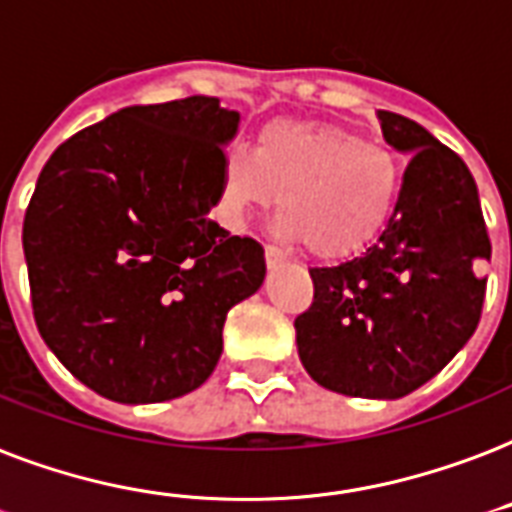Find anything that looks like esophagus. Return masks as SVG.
<instances>
[{
	"instance_id": "34e87169",
	"label": "esophagus",
	"mask_w": 512,
	"mask_h": 512,
	"mask_svg": "<svg viewBox=\"0 0 512 512\" xmlns=\"http://www.w3.org/2000/svg\"><path fill=\"white\" fill-rule=\"evenodd\" d=\"M284 260H287V255H284L282 249L279 247H265V263H268V268H276V265H282Z\"/></svg>"
}]
</instances>
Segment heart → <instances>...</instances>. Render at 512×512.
Instances as JSON below:
<instances>
[{"mask_svg": "<svg viewBox=\"0 0 512 512\" xmlns=\"http://www.w3.org/2000/svg\"><path fill=\"white\" fill-rule=\"evenodd\" d=\"M400 195V163L384 144L362 142L341 126L276 120L260 128L252 150L222 158L220 209L244 225L279 198V233L306 241L317 257H346L384 230Z\"/></svg>", "mask_w": 512, "mask_h": 512, "instance_id": "obj_1", "label": "heart"}]
</instances>
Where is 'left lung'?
Returning <instances> with one entry per match:
<instances>
[{
	"mask_svg": "<svg viewBox=\"0 0 512 512\" xmlns=\"http://www.w3.org/2000/svg\"><path fill=\"white\" fill-rule=\"evenodd\" d=\"M384 139L411 155L395 214L373 247L311 268L314 303L295 319L308 376L330 392L397 400L435 378L481 322L491 257L478 187L427 128L378 109Z\"/></svg>",
	"mask_w": 512,
	"mask_h": 512,
	"instance_id": "left-lung-1",
	"label": "left lung"
}]
</instances>
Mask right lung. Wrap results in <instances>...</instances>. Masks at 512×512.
Returning a JSON list of instances; mask_svg holds the SVG:
<instances>
[{
    "label": "right lung",
    "instance_id": "right-lung-1",
    "mask_svg": "<svg viewBox=\"0 0 512 512\" xmlns=\"http://www.w3.org/2000/svg\"><path fill=\"white\" fill-rule=\"evenodd\" d=\"M239 112L214 96L126 107L39 171L23 220L34 322L61 365L115 403L193 392L228 311L260 290L263 247L209 220Z\"/></svg>",
    "mask_w": 512,
    "mask_h": 512
}]
</instances>
